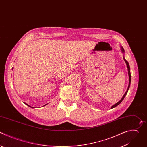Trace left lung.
Instances as JSON below:
<instances>
[{
	"label": "left lung",
	"mask_w": 147,
	"mask_h": 147,
	"mask_svg": "<svg viewBox=\"0 0 147 147\" xmlns=\"http://www.w3.org/2000/svg\"><path fill=\"white\" fill-rule=\"evenodd\" d=\"M121 50H122V52H124V49H123V47H121ZM123 59H124V60H125V63H126V64L127 68V70H128V75H129V86H128V87H127V90H126V92H125V94L123 95V97L122 98V99H121L118 102H117V103H115V105H113V106H111V109H113V108H114V107H116V106H118L119 103H121V102L123 100V99H124L125 96H126V95L127 94V91H128V90H129V87H130V82H131V74H130V67H129V65L128 62H127V61L125 59V58H123Z\"/></svg>",
	"instance_id": "obj_1"
}]
</instances>
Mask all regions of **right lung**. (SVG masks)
<instances>
[{"label": "right lung", "mask_w": 147, "mask_h": 147, "mask_svg": "<svg viewBox=\"0 0 147 147\" xmlns=\"http://www.w3.org/2000/svg\"><path fill=\"white\" fill-rule=\"evenodd\" d=\"M28 105V106H29L28 105ZM44 106H45V105H44ZM30 107H31V106H30Z\"/></svg>", "instance_id": "right-lung-1"}]
</instances>
